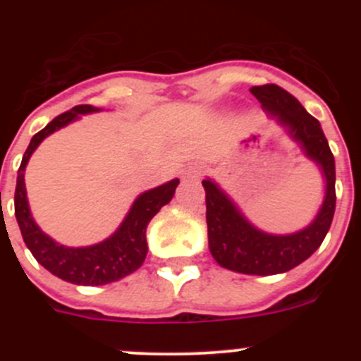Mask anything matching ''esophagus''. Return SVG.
Returning <instances> with one entry per match:
<instances>
[{
  "label": "esophagus",
  "mask_w": 361,
  "mask_h": 361,
  "mask_svg": "<svg viewBox=\"0 0 361 361\" xmlns=\"http://www.w3.org/2000/svg\"><path fill=\"white\" fill-rule=\"evenodd\" d=\"M201 174H202V167L199 166V164H192V166H188L187 169L183 171L185 180H197Z\"/></svg>",
  "instance_id": "34e87169"
}]
</instances>
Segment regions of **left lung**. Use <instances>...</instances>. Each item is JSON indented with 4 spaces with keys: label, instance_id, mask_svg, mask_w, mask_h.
<instances>
[{
    "label": "left lung",
    "instance_id": "1",
    "mask_svg": "<svg viewBox=\"0 0 361 361\" xmlns=\"http://www.w3.org/2000/svg\"><path fill=\"white\" fill-rule=\"evenodd\" d=\"M250 92L265 111L286 127L305 157L322 169L325 199L314 220L302 231L274 235L253 227L227 194L209 178L202 180L206 190V221L209 251L228 271L253 276L281 274L307 260L322 246L336 213V160L322 126L285 89L274 83L251 87Z\"/></svg>",
    "mask_w": 361,
    "mask_h": 361
}]
</instances>
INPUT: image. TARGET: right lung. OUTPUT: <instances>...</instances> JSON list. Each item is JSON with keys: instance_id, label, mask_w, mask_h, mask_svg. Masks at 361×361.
I'll use <instances>...</instances> for the list:
<instances>
[{"instance_id": "right-lung-1", "label": "right lung", "mask_w": 361, "mask_h": 361, "mask_svg": "<svg viewBox=\"0 0 361 361\" xmlns=\"http://www.w3.org/2000/svg\"><path fill=\"white\" fill-rule=\"evenodd\" d=\"M94 111H99V108H94L90 104H80L69 111L61 113L52 122L47 123L45 129L36 133L25 150L23 162H20L16 187V218L25 246L31 251L32 257L57 278L73 283V285L83 286H99L118 281V279L133 274L143 265L148 253V224L159 213L160 207L166 206L173 199L174 190L180 183V180L176 178L157 188L143 192L130 206L122 225L99 245L85 246V248H68L49 238L36 225L31 216V211H29L24 183L25 166H27L32 152L47 136L59 130L61 127H66L73 120L80 118V115Z\"/></svg>"}]
</instances>
